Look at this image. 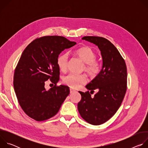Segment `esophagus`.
<instances>
[{
    "mask_svg": "<svg viewBox=\"0 0 148 148\" xmlns=\"http://www.w3.org/2000/svg\"><path fill=\"white\" fill-rule=\"evenodd\" d=\"M70 93H73V92L76 91H75V90H74L73 88H70Z\"/></svg>",
    "mask_w": 148,
    "mask_h": 148,
    "instance_id": "34e87169",
    "label": "esophagus"
}]
</instances>
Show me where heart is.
Here are the masks:
<instances>
[{
    "mask_svg": "<svg viewBox=\"0 0 148 148\" xmlns=\"http://www.w3.org/2000/svg\"><path fill=\"white\" fill-rule=\"evenodd\" d=\"M83 62V69L91 77L96 76L101 70V63L96 60V53L88 46H83L73 52ZM69 56L67 53L60 54L57 59V64L60 70L66 72L67 70ZM63 82L71 88H76L87 82V77L84 74H69L63 77Z\"/></svg>",
    "mask_w": 148,
    "mask_h": 148,
    "instance_id": "obj_1",
    "label": "heart"
}]
</instances>
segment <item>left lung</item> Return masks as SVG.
Listing matches in <instances>:
<instances>
[{
  "instance_id": "obj_1",
  "label": "left lung",
  "mask_w": 148,
  "mask_h": 148,
  "mask_svg": "<svg viewBox=\"0 0 148 148\" xmlns=\"http://www.w3.org/2000/svg\"><path fill=\"white\" fill-rule=\"evenodd\" d=\"M98 46L102 58L98 74L86 86L98 92L93 98L89 91H79L81 99L78 110L81 117L90 124L99 125L109 120L116 112L125 97L127 85L125 62L113 44L103 37L85 36L82 38Z\"/></svg>"
}]
</instances>
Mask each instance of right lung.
Returning <instances> with one entry per match:
<instances>
[{
	"label": "right lung",
	"mask_w": 148,
	"mask_h": 148,
	"mask_svg": "<svg viewBox=\"0 0 148 148\" xmlns=\"http://www.w3.org/2000/svg\"><path fill=\"white\" fill-rule=\"evenodd\" d=\"M76 44L62 36H45L33 41L22 53L14 71L13 87L21 108L29 117L42 121L58 112L70 89L56 86L60 79L57 59ZM49 79L55 85L46 90L45 81Z\"/></svg>",
	"instance_id": "1"
}]
</instances>
